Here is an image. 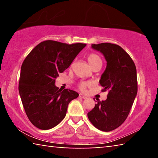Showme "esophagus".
<instances>
[{
    "mask_svg": "<svg viewBox=\"0 0 158 158\" xmlns=\"http://www.w3.org/2000/svg\"><path fill=\"white\" fill-rule=\"evenodd\" d=\"M79 97L81 98H84V99L87 98L85 95H84V94H79Z\"/></svg>",
    "mask_w": 158,
    "mask_h": 158,
    "instance_id": "1",
    "label": "esophagus"
}]
</instances>
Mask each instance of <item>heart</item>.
Returning a JSON list of instances; mask_svg holds the SVG:
<instances>
[{"label": "heart", "instance_id": "heart-1", "mask_svg": "<svg viewBox=\"0 0 158 158\" xmlns=\"http://www.w3.org/2000/svg\"><path fill=\"white\" fill-rule=\"evenodd\" d=\"M88 62L89 64H90L91 66H92L93 64H95V63L98 62H102V60H101V58L98 56L97 55H96V54H94V53H91L90 55H89L88 56ZM91 86V84L89 83V82H84V81H81L78 84V86L79 89L82 91H85L86 90L87 87L90 86Z\"/></svg>", "mask_w": 158, "mask_h": 158}]
</instances>
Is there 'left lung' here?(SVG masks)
<instances>
[{
    "label": "left lung",
    "mask_w": 158,
    "mask_h": 158,
    "mask_svg": "<svg viewBox=\"0 0 158 158\" xmlns=\"http://www.w3.org/2000/svg\"><path fill=\"white\" fill-rule=\"evenodd\" d=\"M107 62L99 81L102 91H108L107 99L98 101L87 114L89 120L98 130L109 132L119 127L128 117L138 92L135 63L119 45L103 42L92 44Z\"/></svg>",
    "instance_id": "left-lung-1"
}]
</instances>
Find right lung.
Wrapping results in <instances>:
<instances>
[{
	"label": "right lung",
	"mask_w": 158,
	"mask_h": 158,
	"mask_svg": "<svg viewBox=\"0 0 158 158\" xmlns=\"http://www.w3.org/2000/svg\"><path fill=\"white\" fill-rule=\"evenodd\" d=\"M84 43L45 40L28 54L21 66L19 93L28 119L37 128L48 130L64 118L76 91L55 86V79L72 64Z\"/></svg>",
	"instance_id": "obj_1"
}]
</instances>
